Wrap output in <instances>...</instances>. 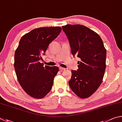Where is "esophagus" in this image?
I'll return each instance as SVG.
<instances>
[{"instance_id": "obj_1", "label": "esophagus", "mask_w": 122, "mask_h": 122, "mask_svg": "<svg viewBox=\"0 0 122 122\" xmlns=\"http://www.w3.org/2000/svg\"><path fill=\"white\" fill-rule=\"evenodd\" d=\"M59 69L60 70H61V71H63V70H65V68H63V67H59Z\"/></svg>"}]
</instances>
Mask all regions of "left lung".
<instances>
[{"label": "left lung", "mask_w": 122, "mask_h": 122, "mask_svg": "<svg viewBox=\"0 0 122 122\" xmlns=\"http://www.w3.org/2000/svg\"><path fill=\"white\" fill-rule=\"evenodd\" d=\"M72 54L80 58L77 71L72 70L69 81L72 91L80 98L88 97L101 84L105 72L107 52L98 34L80 25L62 26Z\"/></svg>", "instance_id": "left-lung-1"}]
</instances>
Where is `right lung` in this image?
<instances>
[{"instance_id": "1", "label": "right lung", "mask_w": 122, "mask_h": 122, "mask_svg": "<svg viewBox=\"0 0 122 122\" xmlns=\"http://www.w3.org/2000/svg\"><path fill=\"white\" fill-rule=\"evenodd\" d=\"M59 27L32 30L21 38L14 55V69L19 84L28 94L44 97L52 88L58 67L43 66L40 61L49 44L61 33Z\"/></svg>"}]
</instances>
